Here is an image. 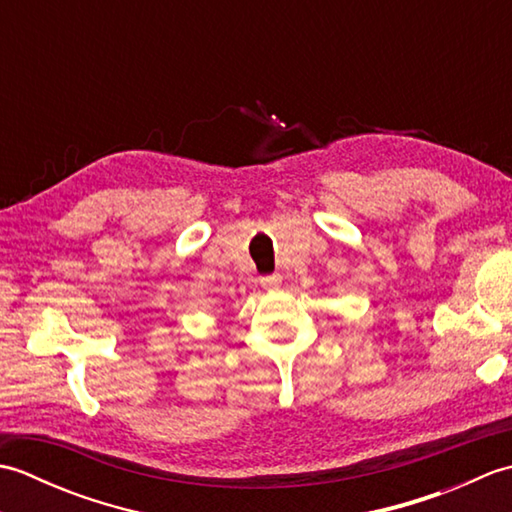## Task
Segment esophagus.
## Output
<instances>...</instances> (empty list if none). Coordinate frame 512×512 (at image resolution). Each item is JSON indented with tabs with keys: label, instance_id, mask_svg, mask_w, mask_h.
<instances>
[{
	"label": "esophagus",
	"instance_id": "esophagus-1",
	"mask_svg": "<svg viewBox=\"0 0 512 512\" xmlns=\"http://www.w3.org/2000/svg\"><path fill=\"white\" fill-rule=\"evenodd\" d=\"M259 284H262L264 288H277L281 284V275H266L259 279Z\"/></svg>",
	"mask_w": 512,
	"mask_h": 512
}]
</instances>
